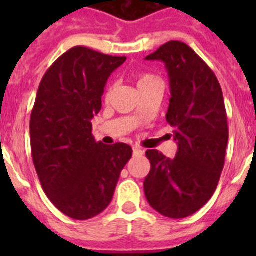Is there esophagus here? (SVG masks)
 I'll return each mask as SVG.
<instances>
[{"label":"esophagus","mask_w":256,"mask_h":256,"mask_svg":"<svg viewBox=\"0 0 256 256\" xmlns=\"http://www.w3.org/2000/svg\"><path fill=\"white\" fill-rule=\"evenodd\" d=\"M144 151L141 150V148H133V155H144Z\"/></svg>","instance_id":"esophagus-1"}]
</instances>
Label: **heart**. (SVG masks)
Wrapping results in <instances>:
<instances>
[{
	"label": "heart",
	"instance_id": "b5f03b06",
	"mask_svg": "<svg viewBox=\"0 0 256 256\" xmlns=\"http://www.w3.org/2000/svg\"><path fill=\"white\" fill-rule=\"evenodd\" d=\"M136 79H137V87H138V90H141V88L146 87V86H148V84H151V83L158 82V80H159V79L156 78L155 76H152V74H148V73L138 74ZM112 86H108L105 91V98H108V97H110V94H112Z\"/></svg>",
	"mask_w": 256,
	"mask_h": 256
}]
</instances>
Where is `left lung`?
Returning a JSON list of instances; mask_svg holds the SVG:
<instances>
[{
	"mask_svg": "<svg viewBox=\"0 0 256 256\" xmlns=\"http://www.w3.org/2000/svg\"><path fill=\"white\" fill-rule=\"evenodd\" d=\"M146 60H160L170 84L166 122L178 150L169 159L148 150L151 170L144 190L151 208L173 219L186 218L206 204L224 166L228 124L223 92L216 74L186 44L170 40Z\"/></svg>",
	"mask_w": 256,
	"mask_h": 256,
	"instance_id": "1",
	"label": "left lung"
}]
</instances>
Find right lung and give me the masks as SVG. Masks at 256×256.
Listing matches in <instances>:
<instances>
[{
  "label": "right lung",
  "mask_w": 256,
  "mask_h": 256,
  "mask_svg": "<svg viewBox=\"0 0 256 256\" xmlns=\"http://www.w3.org/2000/svg\"><path fill=\"white\" fill-rule=\"evenodd\" d=\"M126 60L76 46L40 80L30 115V148L44 194L65 216L86 220L112 202L130 144H104L92 136L108 76Z\"/></svg>",
  "instance_id": "right-lung-1"
}]
</instances>
